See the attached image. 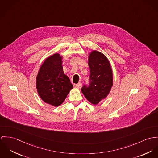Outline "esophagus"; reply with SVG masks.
<instances>
[{
  "mask_svg": "<svg viewBox=\"0 0 158 158\" xmlns=\"http://www.w3.org/2000/svg\"><path fill=\"white\" fill-rule=\"evenodd\" d=\"M74 87L75 88H79L81 87V83H78V84H74Z\"/></svg>",
  "mask_w": 158,
  "mask_h": 158,
  "instance_id": "34e87169",
  "label": "esophagus"
}]
</instances>
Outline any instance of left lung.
I'll return each instance as SVG.
<instances>
[{
    "instance_id": "left-lung-1",
    "label": "left lung",
    "mask_w": 158,
    "mask_h": 158,
    "mask_svg": "<svg viewBox=\"0 0 158 158\" xmlns=\"http://www.w3.org/2000/svg\"><path fill=\"white\" fill-rule=\"evenodd\" d=\"M88 65L89 85H83L81 91L89 102L96 105L106 97L113 86V73L106 57L98 51L89 54Z\"/></svg>"
}]
</instances>
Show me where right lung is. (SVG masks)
Instances as JSON below:
<instances>
[{
    "label": "right lung",
    "instance_id": "obj_1",
    "mask_svg": "<svg viewBox=\"0 0 158 158\" xmlns=\"http://www.w3.org/2000/svg\"><path fill=\"white\" fill-rule=\"evenodd\" d=\"M62 64L59 54L48 57L40 67L36 78L39 96L45 102L55 106L65 101L73 88L69 77L64 73Z\"/></svg>",
    "mask_w": 158,
    "mask_h": 158
}]
</instances>
